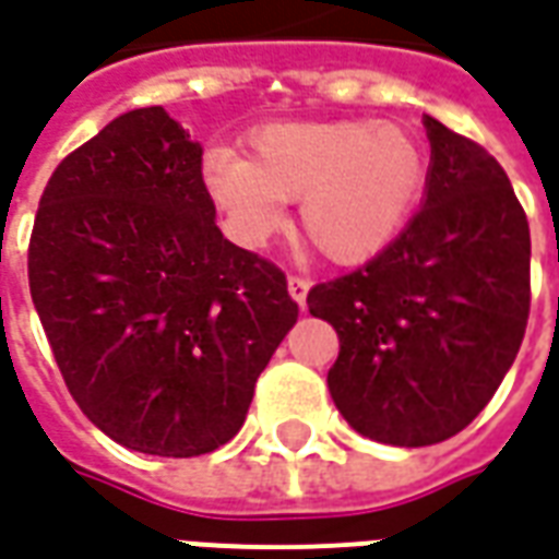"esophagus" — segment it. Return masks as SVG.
<instances>
[{"instance_id": "esophagus-1", "label": "esophagus", "mask_w": 559, "mask_h": 559, "mask_svg": "<svg viewBox=\"0 0 559 559\" xmlns=\"http://www.w3.org/2000/svg\"><path fill=\"white\" fill-rule=\"evenodd\" d=\"M308 287H311V281L302 278V275H290V278H287V290H290V296L299 302V306H306Z\"/></svg>"}]
</instances>
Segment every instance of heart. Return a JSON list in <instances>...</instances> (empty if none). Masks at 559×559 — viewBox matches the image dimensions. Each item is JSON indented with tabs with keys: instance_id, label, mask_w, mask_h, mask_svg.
Wrapping results in <instances>:
<instances>
[{
	"instance_id": "1",
	"label": "heart",
	"mask_w": 559,
	"mask_h": 559,
	"mask_svg": "<svg viewBox=\"0 0 559 559\" xmlns=\"http://www.w3.org/2000/svg\"><path fill=\"white\" fill-rule=\"evenodd\" d=\"M248 147L251 159L221 147L202 163V185L236 236L266 239L299 199L308 245L342 266L366 263L396 239L424 181L420 144L396 123H269Z\"/></svg>"
}]
</instances>
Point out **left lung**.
I'll list each match as a JSON object with an SVG mask.
<instances>
[{
  "label": "left lung",
  "mask_w": 559,
  "mask_h": 559,
  "mask_svg": "<svg viewBox=\"0 0 559 559\" xmlns=\"http://www.w3.org/2000/svg\"><path fill=\"white\" fill-rule=\"evenodd\" d=\"M432 163L420 212L366 266L323 281L335 408L374 442L424 448L466 429L502 384L530 318V224L497 159L424 117Z\"/></svg>",
  "instance_id": "1"
}]
</instances>
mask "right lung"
Segmentation results:
<instances>
[{
	"mask_svg": "<svg viewBox=\"0 0 559 559\" xmlns=\"http://www.w3.org/2000/svg\"><path fill=\"white\" fill-rule=\"evenodd\" d=\"M29 293L81 412L157 456L229 442L299 318L284 272L217 229L202 144L159 105L120 115L53 169Z\"/></svg>",
	"mask_w": 559,
	"mask_h": 559,
	"instance_id": "1",
	"label": "right lung"
}]
</instances>
